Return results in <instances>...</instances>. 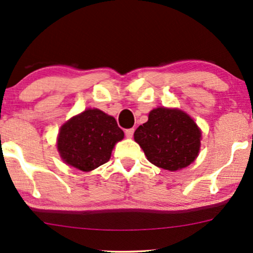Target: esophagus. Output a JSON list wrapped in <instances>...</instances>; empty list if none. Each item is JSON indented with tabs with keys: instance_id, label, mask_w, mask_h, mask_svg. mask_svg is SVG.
<instances>
[{
	"instance_id": "obj_1",
	"label": "esophagus",
	"mask_w": 253,
	"mask_h": 253,
	"mask_svg": "<svg viewBox=\"0 0 253 253\" xmlns=\"http://www.w3.org/2000/svg\"><path fill=\"white\" fill-rule=\"evenodd\" d=\"M124 132H126V136L127 137V138H131L133 132H135V129H133V127H130V129H126Z\"/></svg>"
}]
</instances>
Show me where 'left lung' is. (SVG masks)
<instances>
[{"label": "left lung", "mask_w": 253, "mask_h": 253, "mask_svg": "<svg viewBox=\"0 0 253 253\" xmlns=\"http://www.w3.org/2000/svg\"><path fill=\"white\" fill-rule=\"evenodd\" d=\"M133 137L149 162L170 171L191 164L201 146L197 124L189 115L176 109H154L148 122L137 127Z\"/></svg>", "instance_id": "obj_1"}]
</instances>
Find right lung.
Masks as SVG:
<instances>
[{
	"label": "right lung",
	"mask_w": 253,
	"mask_h": 253,
	"mask_svg": "<svg viewBox=\"0 0 253 253\" xmlns=\"http://www.w3.org/2000/svg\"><path fill=\"white\" fill-rule=\"evenodd\" d=\"M123 137L114 117L97 109H88L61 127L57 148L65 163L91 171L110 160L115 144Z\"/></svg>",
	"instance_id": "1"
}]
</instances>
